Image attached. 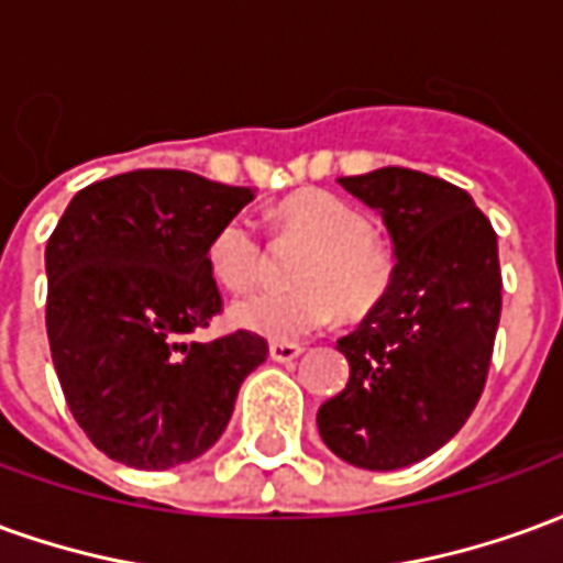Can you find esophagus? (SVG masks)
<instances>
[{
	"mask_svg": "<svg viewBox=\"0 0 563 563\" xmlns=\"http://www.w3.org/2000/svg\"><path fill=\"white\" fill-rule=\"evenodd\" d=\"M268 353L274 362H292V358H298V355L305 353L301 350V343H286V341H274L268 346Z\"/></svg>",
	"mask_w": 563,
	"mask_h": 563,
	"instance_id": "obj_1",
	"label": "esophagus"
}]
</instances>
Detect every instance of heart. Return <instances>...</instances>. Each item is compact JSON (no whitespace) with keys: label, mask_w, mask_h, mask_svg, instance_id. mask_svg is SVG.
I'll use <instances>...</instances> for the list:
<instances>
[{"label":"heart","mask_w":563,"mask_h":563,"mask_svg":"<svg viewBox=\"0 0 563 563\" xmlns=\"http://www.w3.org/2000/svg\"><path fill=\"white\" fill-rule=\"evenodd\" d=\"M274 217L310 244L298 265V289H256L232 305V319L271 341H295L325 329L341 307L362 317L386 295L391 256L374 238L367 217L325 189H301L283 198ZM213 277L229 289H246L262 277V241L246 217L222 222L208 246Z\"/></svg>","instance_id":"1"}]
</instances>
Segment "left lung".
Instances as JSON below:
<instances>
[{"mask_svg":"<svg viewBox=\"0 0 563 563\" xmlns=\"http://www.w3.org/2000/svg\"><path fill=\"white\" fill-rule=\"evenodd\" d=\"M338 184L383 217L398 265L338 341L350 383L317 424L346 464L398 471L459 434L483 395L500 322L497 234L464 189L431 174L389 165Z\"/></svg>","mask_w":563,"mask_h":563,"instance_id":"obj_1","label":"left lung"}]
</instances>
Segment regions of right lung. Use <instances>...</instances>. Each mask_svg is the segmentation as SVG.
I'll use <instances>...</instances> for the list:
<instances>
[{"instance_id":"right-lung-1","label":"right lung","mask_w":563,"mask_h":563,"mask_svg":"<svg viewBox=\"0 0 563 563\" xmlns=\"http://www.w3.org/2000/svg\"><path fill=\"white\" fill-rule=\"evenodd\" d=\"M250 186L174 168L90 184L44 250L47 341L68 410L108 459L168 471L205 455L268 343L189 341L222 307L208 246Z\"/></svg>"}]
</instances>
